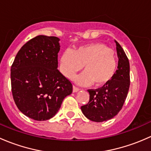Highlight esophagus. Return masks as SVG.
<instances>
[{
	"label": "esophagus",
	"instance_id": "1",
	"mask_svg": "<svg viewBox=\"0 0 151 151\" xmlns=\"http://www.w3.org/2000/svg\"><path fill=\"white\" fill-rule=\"evenodd\" d=\"M80 91V88H78L76 86H73V92L74 93H76V92H78V91Z\"/></svg>",
	"mask_w": 151,
	"mask_h": 151
}]
</instances>
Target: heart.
<instances>
[{
    "instance_id": "1",
    "label": "heart",
    "mask_w": 151,
    "mask_h": 151,
    "mask_svg": "<svg viewBox=\"0 0 151 151\" xmlns=\"http://www.w3.org/2000/svg\"><path fill=\"white\" fill-rule=\"evenodd\" d=\"M84 66V72L74 78L79 85L101 87L115 74L117 58L115 52L102 43H91L75 50H66L60 57V70L68 79L74 77Z\"/></svg>"
}]
</instances>
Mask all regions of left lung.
Here are the masks:
<instances>
[{"label": "left lung", "mask_w": 151, "mask_h": 151, "mask_svg": "<svg viewBox=\"0 0 151 151\" xmlns=\"http://www.w3.org/2000/svg\"><path fill=\"white\" fill-rule=\"evenodd\" d=\"M116 44L118 57V69L112 80L98 89H89V101L81 106L83 113L89 120L103 122L118 115L127 97L130 85L129 61L124 50L118 42Z\"/></svg>", "instance_id": "obj_1"}]
</instances>
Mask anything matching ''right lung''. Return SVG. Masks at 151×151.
Returning <instances> with one entry per match:
<instances>
[{
    "mask_svg": "<svg viewBox=\"0 0 151 151\" xmlns=\"http://www.w3.org/2000/svg\"><path fill=\"white\" fill-rule=\"evenodd\" d=\"M60 39L40 35L21 47L11 67L14 100L19 111L35 121L55 115L72 84L58 69Z\"/></svg>",
    "mask_w": 151,
    "mask_h": 151,
    "instance_id": "1",
    "label": "right lung"
}]
</instances>
